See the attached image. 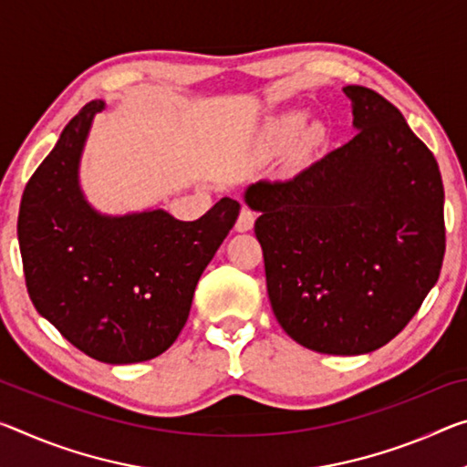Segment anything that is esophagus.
Returning a JSON list of instances; mask_svg holds the SVG:
<instances>
[{
  "label": "esophagus",
  "instance_id": "obj_1",
  "mask_svg": "<svg viewBox=\"0 0 467 467\" xmlns=\"http://www.w3.org/2000/svg\"><path fill=\"white\" fill-rule=\"evenodd\" d=\"M254 224H255V213L251 212L249 207H243L239 218H236V224H234L236 233H247V231H251V228H254Z\"/></svg>",
  "mask_w": 467,
  "mask_h": 467
}]
</instances>
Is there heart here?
Wrapping results in <instances>:
<instances>
[{"mask_svg":"<svg viewBox=\"0 0 467 467\" xmlns=\"http://www.w3.org/2000/svg\"><path fill=\"white\" fill-rule=\"evenodd\" d=\"M306 127V114L303 112H286L274 118L268 124V130H265V145L270 150H280L286 143L299 135V132Z\"/></svg>","mask_w":467,"mask_h":467,"instance_id":"1","label":"heart"}]
</instances>
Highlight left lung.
Wrapping results in <instances>:
<instances>
[{
	"label": "left lung",
	"mask_w": 467,
	"mask_h": 467,
	"mask_svg": "<svg viewBox=\"0 0 467 467\" xmlns=\"http://www.w3.org/2000/svg\"><path fill=\"white\" fill-rule=\"evenodd\" d=\"M349 143L288 181H260L272 312L299 345L364 355L401 332L436 285L445 255V191L434 155L403 114L372 88L349 85Z\"/></svg>",
	"instance_id": "left-lung-1"
}]
</instances>
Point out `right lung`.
<instances>
[{
    "mask_svg": "<svg viewBox=\"0 0 467 467\" xmlns=\"http://www.w3.org/2000/svg\"><path fill=\"white\" fill-rule=\"evenodd\" d=\"M103 109V99L88 101L31 176L18 243L36 312L88 358L122 366L158 358L181 335L241 205L222 197L193 222L164 207L99 212L80 187V160Z\"/></svg>",
    "mask_w": 467,
    "mask_h": 467,
    "instance_id": "1",
    "label": "right lung"
}]
</instances>
